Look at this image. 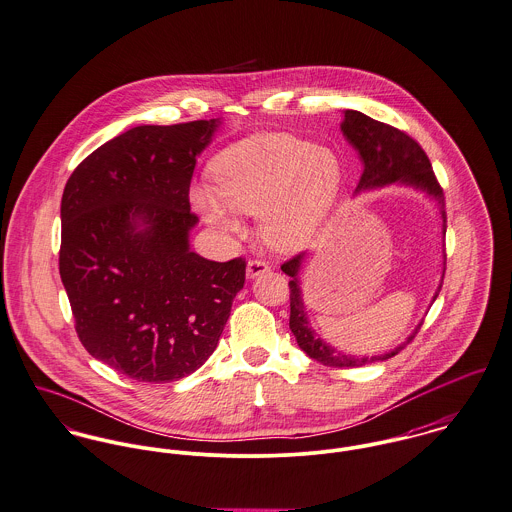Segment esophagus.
<instances>
[{"label": "esophagus", "mask_w": 512, "mask_h": 512, "mask_svg": "<svg viewBox=\"0 0 512 512\" xmlns=\"http://www.w3.org/2000/svg\"><path fill=\"white\" fill-rule=\"evenodd\" d=\"M271 267H269V263H265V261H261V259H251L249 263H247V279H255V277H259V275H265L267 271H269Z\"/></svg>", "instance_id": "34e87169"}]
</instances>
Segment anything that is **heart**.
Segmentation results:
<instances>
[{
  "mask_svg": "<svg viewBox=\"0 0 512 512\" xmlns=\"http://www.w3.org/2000/svg\"><path fill=\"white\" fill-rule=\"evenodd\" d=\"M216 192L194 190V204L222 231H237L235 212L259 214L269 245L308 247L340 198L338 155L290 133H255L224 149L212 163Z\"/></svg>",
  "mask_w": 512,
  "mask_h": 512,
  "instance_id": "1",
  "label": "heart"
}]
</instances>
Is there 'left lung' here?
<instances>
[{"mask_svg": "<svg viewBox=\"0 0 512 512\" xmlns=\"http://www.w3.org/2000/svg\"><path fill=\"white\" fill-rule=\"evenodd\" d=\"M341 131H343L345 139L355 147V151L359 153L361 163H363V174L359 178L355 192L381 188V186H387L393 182L418 188L440 204L442 235H446L444 190H442L440 182L436 180V174L432 171L428 155L412 137H408L404 131H400L393 125H387L383 121H377V119L361 114V112H355V110H345L343 121H341ZM302 259H304V253L286 261L281 269L288 277H292L288 283L290 286V332L294 334L298 347L308 357H312L318 363L328 365V367H361V365L387 361V359L395 357L400 349L406 347V343L414 340V336L418 334L422 324H418V328L406 338V341L400 343L393 351H387L383 355H371V357H365V355L355 357V355L341 353L330 343L318 338L314 334V330L310 328V322L304 312L302 290H300V281H298ZM444 273H446V269L442 271V281H444ZM440 288H442V283L438 286L432 300L438 298Z\"/></svg>", "mask_w": 512, "mask_h": 512, "instance_id": "obj_1", "label": "left lung"}]
</instances>
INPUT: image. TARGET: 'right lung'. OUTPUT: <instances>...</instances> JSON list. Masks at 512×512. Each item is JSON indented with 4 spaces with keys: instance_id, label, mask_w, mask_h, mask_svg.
I'll list each match as a JSON object with an SVG mask.
<instances>
[{
    "instance_id": "obj_1",
    "label": "right lung",
    "mask_w": 512,
    "mask_h": 512,
    "mask_svg": "<svg viewBox=\"0 0 512 512\" xmlns=\"http://www.w3.org/2000/svg\"><path fill=\"white\" fill-rule=\"evenodd\" d=\"M218 119L139 125L70 174L58 269L86 351L143 383H171L214 353L245 283L241 257L190 251V180Z\"/></svg>"
}]
</instances>
